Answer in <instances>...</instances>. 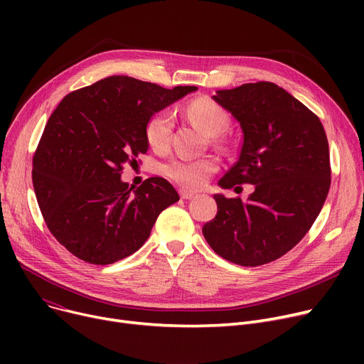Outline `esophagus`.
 Wrapping results in <instances>:
<instances>
[{"mask_svg": "<svg viewBox=\"0 0 364 364\" xmlns=\"http://www.w3.org/2000/svg\"><path fill=\"white\" fill-rule=\"evenodd\" d=\"M180 196H181V199H193L196 195L193 193V192H188V190H186V188H180Z\"/></svg>", "mask_w": 364, "mask_h": 364, "instance_id": "34e87169", "label": "esophagus"}]
</instances>
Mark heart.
I'll return each mask as SVG.
<instances>
[{"instance_id": "1", "label": "heart", "mask_w": 364, "mask_h": 364, "mask_svg": "<svg viewBox=\"0 0 364 364\" xmlns=\"http://www.w3.org/2000/svg\"><path fill=\"white\" fill-rule=\"evenodd\" d=\"M188 119L209 137H218L228 125L227 112L209 99H196L186 107ZM174 129V113L168 109L151 114L146 124V140L151 149L162 151L168 149ZM218 164L214 158L187 159L177 158L164 166V174L186 188H199L214 172Z\"/></svg>"}]
</instances>
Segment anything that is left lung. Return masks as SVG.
Listing matches in <instances>:
<instances>
[{"label":"left lung","mask_w":364,"mask_h":364,"mask_svg":"<svg viewBox=\"0 0 364 364\" xmlns=\"http://www.w3.org/2000/svg\"><path fill=\"white\" fill-rule=\"evenodd\" d=\"M240 124L237 162L221 188L254 184L242 199L214 195L218 211L202 233L224 259L257 267L272 262L307 235L331 187L326 132L316 114L273 82L220 90L213 97Z\"/></svg>","instance_id":"obj_1"}]
</instances>
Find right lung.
<instances>
[{
  "instance_id": "1",
  "label": "right lung",
  "mask_w": 364,
  "mask_h": 364,
  "mask_svg": "<svg viewBox=\"0 0 364 364\" xmlns=\"http://www.w3.org/2000/svg\"><path fill=\"white\" fill-rule=\"evenodd\" d=\"M196 90L118 75L72 91L55 107L33 155L32 183L48 230L70 254L97 265L124 259L178 202L165 178L134 188L121 171L147 151L151 114Z\"/></svg>"
}]
</instances>
